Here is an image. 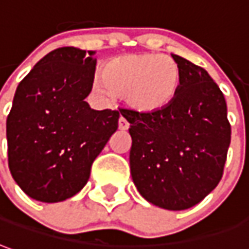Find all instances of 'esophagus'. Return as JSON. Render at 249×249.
I'll list each match as a JSON object with an SVG mask.
<instances>
[{
    "mask_svg": "<svg viewBox=\"0 0 249 249\" xmlns=\"http://www.w3.org/2000/svg\"><path fill=\"white\" fill-rule=\"evenodd\" d=\"M118 124H119V130H127L128 126H130V124H128V122L126 121V119L123 118V116H121V118H119V122H118Z\"/></svg>",
    "mask_w": 249,
    "mask_h": 249,
    "instance_id": "esophagus-1",
    "label": "esophagus"
}]
</instances>
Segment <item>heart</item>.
Returning <instances> with one entry per match:
<instances>
[{"instance_id":"b5f03b06","label":"heart","mask_w":249,"mask_h":249,"mask_svg":"<svg viewBox=\"0 0 249 249\" xmlns=\"http://www.w3.org/2000/svg\"><path fill=\"white\" fill-rule=\"evenodd\" d=\"M102 80L93 82L95 93L104 102L124 97L131 109L150 115L169 107L181 85V70L172 56L130 54L103 63Z\"/></svg>"}]
</instances>
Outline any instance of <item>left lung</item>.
I'll list each match as a JSON object with an SVG mask.
<instances>
[{
	"label": "left lung",
	"mask_w": 249,
	"mask_h": 249,
	"mask_svg": "<svg viewBox=\"0 0 249 249\" xmlns=\"http://www.w3.org/2000/svg\"><path fill=\"white\" fill-rule=\"evenodd\" d=\"M181 85L156 114L119 109L130 123V171L138 193L167 210H186L213 191L231 145L225 97L206 70L172 54Z\"/></svg>",
	"instance_id": "1"
}]
</instances>
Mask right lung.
<instances>
[{"mask_svg": "<svg viewBox=\"0 0 249 249\" xmlns=\"http://www.w3.org/2000/svg\"><path fill=\"white\" fill-rule=\"evenodd\" d=\"M95 51L61 47L43 56L16 89L6 119L10 174L30 198L55 203L87 184L90 167L118 128L119 112L85 97Z\"/></svg>", "mask_w": 249, "mask_h": 249, "instance_id": "right-lung-1", "label": "right lung"}]
</instances>
